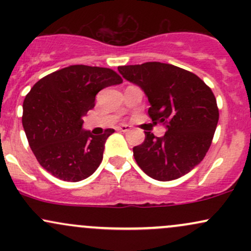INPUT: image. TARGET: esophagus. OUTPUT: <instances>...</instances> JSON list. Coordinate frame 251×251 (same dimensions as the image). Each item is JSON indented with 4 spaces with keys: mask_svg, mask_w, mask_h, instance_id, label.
<instances>
[{
    "mask_svg": "<svg viewBox=\"0 0 251 251\" xmlns=\"http://www.w3.org/2000/svg\"><path fill=\"white\" fill-rule=\"evenodd\" d=\"M118 129H119V131H122V132H128V131H131V126H128V125H120L119 127H118Z\"/></svg>",
    "mask_w": 251,
    "mask_h": 251,
    "instance_id": "obj_1",
    "label": "esophagus"
}]
</instances>
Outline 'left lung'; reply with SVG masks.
Returning a JSON list of instances; mask_svg holds the SVG:
<instances>
[{
  "mask_svg": "<svg viewBox=\"0 0 251 251\" xmlns=\"http://www.w3.org/2000/svg\"><path fill=\"white\" fill-rule=\"evenodd\" d=\"M118 71L142 88L152 122L166 128L163 137L145 132L144 143L134 146L139 168L160 181L189 174L205 157L217 127L220 114L211 89L194 73L169 63L145 62Z\"/></svg>",
  "mask_w": 251,
  "mask_h": 251,
  "instance_id": "8db88e82",
  "label": "left lung"
}]
</instances>
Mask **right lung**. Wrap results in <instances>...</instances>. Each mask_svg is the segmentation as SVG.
<instances>
[{
	"mask_svg": "<svg viewBox=\"0 0 251 251\" xmlns=\"http://www.w3.org/2000/svg\"><path fill=\"white\" fill-rule=\"evenodd\" d=\"M123 80L109 68L74 65L39 80L24 101L22 124L28 143L43 169L59 179L89 177L102 160L101 135L82 129V117L94 107L98 92Z\"/></svg>",
	"mask_w": 251,
	"mask_h": 251,
	"instance_id": "obj_1",
	"label": "right lung"
}]
</instances>
